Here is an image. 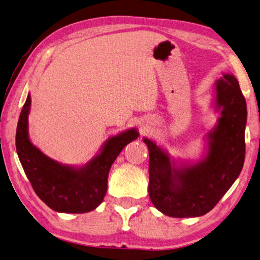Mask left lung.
Instances as JSON below:
<instances>
[{
	"label": "left lung",
	"instance_id": "left-lung-1",
	"mask_svg": "<svg viewBox=\"0 0 260 260\" xmlns=\"http://www.w3.org/2000/svg\"><path fill=\"white\" fill-rule=\"evenodd\" d=\"M214 83L212 111L216 125L205 135L201 158H172L154 140L143 138L149 149V196L162 214L175 218L200 217L217 205L242 171L247 103L238 79L230 73Z\"/></svg>",
	"mask_w": 260,
	"mask_h": 260
}]
</instances>
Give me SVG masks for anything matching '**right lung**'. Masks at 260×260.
Segmentation results:
<instances>
[{
	"mask_svg": "<svg viewBox=\"0 0 260 260\" xmlns=\"http://www.w3.org/2000/svg\"><path fill=\"white\" fill-rule=\"evenodd\" d=\"M30 106L28 93L17 126L16 149L35 193L56 212L84 214L98 208L106 196L111 165L127 144L139 138L138 128L109 136L99 152L82 166L64 165L48 157L31 143L28 132Z\"/></svg>",
	"mask_w": 260,
	"mask_h": 260,
	"instance_id": "right-lung-1",
	"label": "right lung"
}]
</instances>
